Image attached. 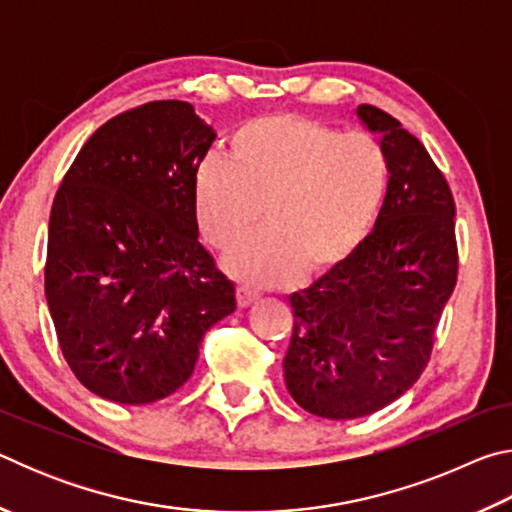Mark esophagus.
Listing matches in <instances>:
<instances>
[{
  "label": "esophagus",
  "instance_id": "34e87169",
  "mask_svg": "<svg viewBox=\"0 0 512 512\" xmlns=\"http://www.w3.org/2000/svg\"><path fill=\"white\" fill-rule=\"evenodd\" d=\"M257 298H259L257 291H253V289H248V287H239V289H237V302H239V307H250Z\"/></svg>",
  "mask_w": 512,
  "mask_h": 512
}]
</instances>
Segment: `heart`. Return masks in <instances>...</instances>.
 Returning a JSON list of instances; mask_svg holds the SVG:
<instances>
[{
  "mask_svg": "<svg viewBox=\"0 0 512 512\" xmlns=\"http://www.w3.org/2000/svg\"><path fill=\"white\" fill-rule=\"evenodd\" d=\"M388 189V162L366 133L271 115L239 126L230 160L210 158L194 180L198 230L232 253L228 271L257 287L323 275L357 253L375 228Z\"/></svg>",
  "mask_w": 512,
  "mask_h": 512,
  "instance_id": "heart-1",
  "label": "heart"
}]
</instances>
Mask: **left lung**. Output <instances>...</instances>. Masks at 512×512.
Masks as SVG:
<instances>
[{"label":"left lung","instance_id":"1","mask_svg":"<svg viewBox=\"0 0 512 512\" xmlns=\"http://www.w3.org/2000/svg\"><path fill=\"white\" fill-rule=\"evenodd\" d=\"M357 117L386 153L384 205L357 253L289 298L282 363L296 404L329 420L375 413L418 381L458 268L454 198L427 149L384 110Z\"/></svg>","mask_w":512,"mask_h":512}]
</instances>
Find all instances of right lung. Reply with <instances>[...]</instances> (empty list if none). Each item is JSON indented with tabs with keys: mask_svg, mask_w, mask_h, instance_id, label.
Wrapping results in <instances>:
<instances>
[{
	"mask_svg": "<svg viewBox=\"0 0 512 512\" xmlns=\"http://www.w3.org/2000/svg\"><path fill=\"white\" fill-rule=\"evenodd\" d=\"M216 133L187 101H153L94 133L49 216L45 296L81 384L151 404L192 377L235 284L198 241L194 180Z\"/></svg>",
	"mask_w": 512,
	"mask_h": 512,
	"instance_id": "right-lung-1",
	"label": "right lung"
}]
</instances>
